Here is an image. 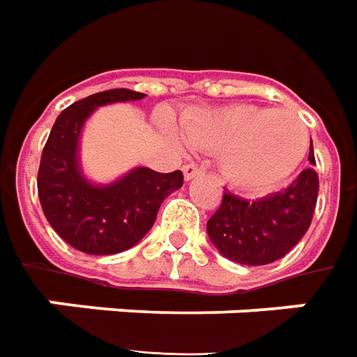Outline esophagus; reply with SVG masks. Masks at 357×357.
I'll use <instances>...</instances> for the list:
<instances>
[{
  "label": "esophagus",
  "instance_id": "34e87169",
  "mask_svg": "<svg viewBox=\"0 0 357 357\" xmlns=\"http://www.w3.org/2000/svg\"><path fill=\"white\" fill-rule=\"evenodd\" d=\"M203 174V170L199 168V166H195V164H185L183 166V178L189 181V179L197 178V176H201Z\"/></svg>",
  "mask_w": 357,
  "mask_h": 357
}]
</instances>
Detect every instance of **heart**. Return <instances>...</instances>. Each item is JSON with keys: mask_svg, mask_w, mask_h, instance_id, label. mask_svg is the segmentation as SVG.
Here are the masks:
<instances>
[{"mask_svg": "<svg viewBox=\"0 0 357 357\" xmlns=\"http://www.w3.org/2000/svg\"><path fill=\"white\" fill-rule=\"evenodd\" d=\"M191 149L218 153L222 179L239 191L273 189L296 174L309 149V133L290 109L234 104L199 109L181 121Z\"/></svg>", "mask_w": 357, "mask_h": 357, "instance_id": "b5f03b06", "label": "heart"}]
</instances>
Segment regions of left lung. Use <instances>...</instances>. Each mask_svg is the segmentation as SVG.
<instances>
[{
    "label": "left lung",
    "instance_id": "left-lung-1",
    "mask_svg": "<svg viewBox=\"0 0 357 357\" xmlns=\"http://www.w3.org/2000/svg\"><path fill=\"white\" fill-rule=\"evenodd\" d=\"M309 164H315L313 149ZM319 193L317 172L305 168L290 185L261 199L224 193L206 234L226 259L249 266L282 259L309 230Z\"/></svg>",
    "mask_w": 357,
    "mask_h": 357
}]
</instances>
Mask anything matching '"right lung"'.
Masks as SVG:
<instances>
[{"label":"right lung","instance_id":"right-lung-1","mask_svg":"<svg viewBox=\"0 0 357 357\" xmlns=\"http://www.w3.org/2000/svg\"><path fill=\"white\" fill-rule=\"evenodd\" d=\"M144 96L114 89L75 102L57 116L40 158L38 197L50 226L89 255H114L137 245L153 228L162 201L183 185L179 170L160 174L144 166L109 183H94L84 176L79 153L86 119L100 106Z\"/></svg>","mask_w":357,"mask_h":357}]
</instances>
